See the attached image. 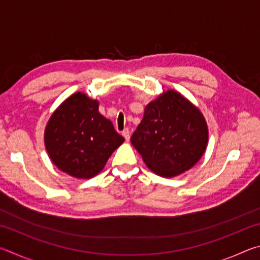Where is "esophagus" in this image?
I'll return each mask as SVG.
<instances>
[{"label": "esophagus", "instance_id": "obj_1", "mask_svg": "<svg viewBox=\"0 0 260 260\" xmlns=\"http://www.w3.org/2000/svg\"><path fill=\"white\" fill-rule=\"evenodd\" d=\"M122 136H124L126 141L129 140V129L128 128H125L124 131H122Z\"/></svg>", "mask_w": 260, "mask_h": 260}]
</instances>
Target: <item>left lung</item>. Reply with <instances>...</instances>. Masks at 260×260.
<instances>
[{
  "mask_svg": "<svg viewBox=\"0 0 260 260\" xmlns=\"http://www.w3.org/2000/svg\"><path fill=\"white\" fill-rule=\"evenodd\" d=\"M209 128L201 110L173 89L144 108L131 142L149 169L173 178L197 164L208 147Z\"/></svg>",
  "mask_w": 260,
  "mask_h": 260,
  "instance_id": "8db88e82",
  "label": "left lung"
}]
</instances>
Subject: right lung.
Listing matches in <instances>:
<instances>
[{"label":"right lung","mask_w":260,"mask_h":260,"mask_svg":"<svg viewBox=\"0 0 260 260\" xmlns=\"http://www.w3.org/2000/svg\"><path fill=\"white\" fill-rule=\"evenodd\" d=\"M125 139L99 112V101L78 91L57 108L45 129V146L61 172L90 179L104 169Z\"/></svg>","instance_id":"obj_1"}]
</instances>
